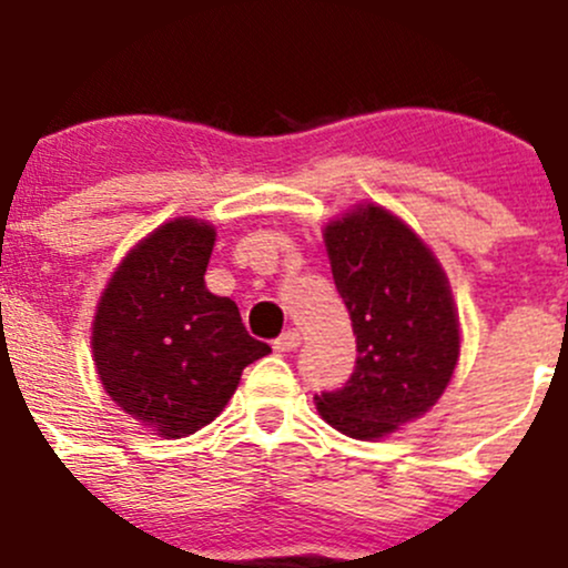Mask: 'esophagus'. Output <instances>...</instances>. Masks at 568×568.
<instances>
[{"label":"esophagus","mask_w":568,"mask_h":568,"mask_svg":"<svg viewBox=\"0 0 568 568\" xmlns=\"http://www.w3.org/2000/svg\"><path fill=\"white\" fill-rule=\"evenodd\" d=\"M300 343H302V337H300V332H296V329H285L283 335L274 337V348H277V352H294Z\"/></svg>","instance_id":"esophagus-1"}]
</instances>
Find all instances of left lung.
Returning <instances> with one entry per match:
<instances>
[{
    "instance_id": "1",
    "label": "left lung",
    "mask_w": 568,
    "mask_h": 568,
    "mask_svg": "<svg viewBox=\"0 0 568 568\" xmlns=\"http://www.w3.org/2000/svg\"><path fill=\"white\" fill-rule=\"evenodd\" d=\"M332 277L357 335V363L321 417L354 439H379L432 409L459 359V318L426 244L379 205L324 231Z\"/></svg>"
}]
</instances>
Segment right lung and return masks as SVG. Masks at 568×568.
Returning <instances> with one entry per match:
<instances>
[{"label": "right lung", "instance_id": "1", "mask_svg": "<svg viewBox=\"0 0 568 568\" xmlns=\"http://www.w3.org/2000/svg\"><path fill=\"white\" fill-rule=\"evenodd\" d=\"M214 227L173 220L142 239L99 302L93 354L114 404L168 439L214 420L242 371L268 343L242 324L236 302L205 288Z\"/></svg>", "mask_w": 568, "mask_h": 568}]
</instances>
